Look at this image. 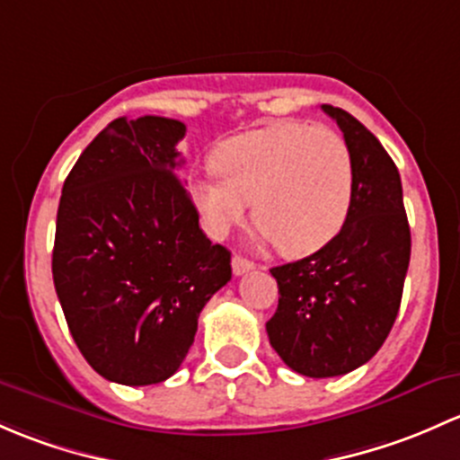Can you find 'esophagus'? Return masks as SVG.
Instances as JSON below:
<instances>
[{
  "instance_id": "esophagus-1",
  "label": "esophagus",
  "mask_w": 460,
  "mask_h": 460,
  "mask_svg": "<svg viewBox=\"0 0 460 460\" xmlns=\"http://www.w3.org/2000/svg\"><path fill=\"white\" fill-rule=\"evenodd\" d=\"M250 270H254V263L248 261L245 257H241V254H234L232 257V272L236 274V277H241V274L250 272Z\"/></svg>"
}]
</instances>
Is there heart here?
Here are the masks:
<instances>
[{
    "label": "heart",
    "instance_id": "b5f03b06",
    "mask_svg": "<svg viewBox=\"0 0 460 460\" xmlns=\"http://www.w3.org/2000/svg\"><path fill=\"white\" fill-rule=\"evenodd\" d=\"M195 174L190 197L203 228L221 239L252 217L286 254H310L339 234L354 195V159L339 132L303 121L243 132Z\"/></svg>",
    "mask_w": 460,
    "mask_h": 460
}]
</instances>
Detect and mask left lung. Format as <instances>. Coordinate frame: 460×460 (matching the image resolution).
<instances>
[{
	"instance_id": "left-lung-1",
	"label": "left lung",
	"mask_w": 460,
	"mask_h": 460,
	"mask_svg": "<svg viewBox=\"0 0 460 460\" xmlns=\"http://www.w3.org/2000/svg\"><path fill=\"white\" fill-rule=\"evenodd\" d=\"M321 108L352 153V206L330 243L270 270L279 305L265 323L283 363L310 378L348 374L378 352L399 314L411 248L394 161L349 112Z\"/></svg>"
}]
</instances>
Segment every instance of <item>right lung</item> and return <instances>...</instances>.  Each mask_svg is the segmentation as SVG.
<instances>
[{
  "instance_id": "add662e5",
  "label": "right lung",
  "mask_w": 460,
  "mask_h": 460,
  "mask_svg": "<svg viewBox=\"0 0 460 460\" xmlns=\"http://www.w3.org/2000/svg\"><path fill=\"white\" fill-rule=\"evenodd\" d=\"M186 126L168 117L111 121L61 190L53 281L79 352L121 385L172 376L203 305L232 277L230 252L199 228L179 177Z\"/></svg>"
}]
</instances>
